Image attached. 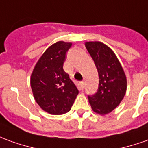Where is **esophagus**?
<instances>
[{
  "mask_svg": "<svg viewBox=\"0 0 148 148\" xmlns=\"http://www.w3.org/2000/svg\"><path fill=\"white\" fill-rule=\"evenodd\" d=\"M80 85H81L82 88H84V87H85V82L84 81H81L80 82Z\"/></svg>",
  "mask_w": 148,
  "mask_h": 148,
  "instance_id": "1",
  "label": "esophagus"
}]
</instances>
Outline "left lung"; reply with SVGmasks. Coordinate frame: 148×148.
Listing matches in <instances>:
<instances>
[{
    "label": "left lung",
    "mask_w": 148,
    "mask_h": 148,
    "mask_svg": "<svg viewBox=\"0 0 148 148\" xmlns=\"http://www.w3.org/2000/svg\"><path fill=\"white\" fill-rule=\"evenodd\" d=\"M85 47L98 72L99 86L94 95L88 96L92 110L107 114L119 106L126 94L127 76L114 52L101 42H86Z\"/></svg>",
    "instance_id": "left-lung-1"
}]
</instances>
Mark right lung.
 <instances>
[{
    "label": "right lung",
    "mask_w": 148,
    "mask_h": 148,
    "mask_svg": "<svg viewBox=\"0 0 148 148\" xmlns=\"http://www.w3.org/2000/svg\"><path fill=\"white\" fill-rule=\"evenodd\" d=\"M72 42L59 41L50 46L35 64L30 76L34 97L42 110L60 115L70 111L79 91L64 71L66 52Z\"/></svg>",
    "instance_id": "obj_1"
}]
</instances>
